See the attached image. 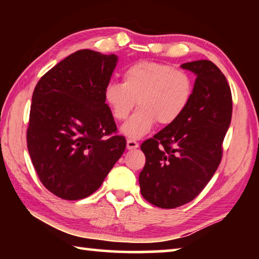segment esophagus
I'll return each mask as SVG.
<instances>
[{
	"label": "esophagus",
	"instance_id": "1",
	"mask_svg": "<svg viewBox=\"0 0 259 259\" xmlns=\"http://www.w3.org/2000/svg\"><path fill=\"white\" fill-rule=\"evenodd\" d=\"M138 147H139V144L137 142H135L133 139L126 140V148H128V150H136V148Z\"/></svg>",
	"mask_w": 259,
	"mask_h": 259
}]
</instances>
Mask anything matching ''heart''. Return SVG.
Segmentation results:
<instances>
[{
    "label": "heart",
    "instance_id": "obj_1",
    "mask_svg": "<svg viewBox=\"0 0 259 259\" xmlns=\"http://www.w3.org/2000/svg\"><path fill=\"white\" fill-rule=\"evenodd\" d=\"M194 94L190 73L157 61H139L122 73L121 83L111 82L105 88V102L113 117L124 121L136 100L139 109L122 125L121 133L130 139L147 135L159 122L169 125L181 117Z\"/></svg>",
    "mask_w": 259,
    "mask_h": 259
}]
</instances>
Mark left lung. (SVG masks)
<instances>
[{
	"label": "left lung",
	"instance_id": "obj_1",
	"mask_svg": "<svg viewBox=\"0 0 259 259\" xmlns=\"http://www.w3.org/2000/svg\"><path fill=\"white\" fill-rule=\"evenodd\" d=\"M196 75L185 113L142 144L146 163L140 192L163 209L181 207L198 196L216 172L223 140L232 119V94L224 74L210 60L181 65Z\"/></svg>",
	"mask_w": 259,
	"mask_h": 259
}]
</instances>
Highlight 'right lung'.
<instances>
[{"label":"right lung","instance_id":"obj_1","mask_svg":"<svg viewBox=\"0 0 259 259\" xmlns=\"http://www.w3.org/2000/svg\"><path fill=\"white\" fill-rule=\"evenodd\" d=\"M116 63L115 55L78 50L35 87L27 147L41 183L58 198L93 194L125 150L104 97Z\"/></svg>","mask_w":259,"mask_h":259}]
</instances>
